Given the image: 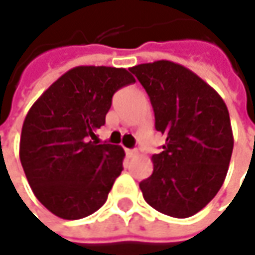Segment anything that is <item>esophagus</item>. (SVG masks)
Wrapping results in <instances>:
<instances>
[{"label":"esophagus","mask_w":255,"mask_h":255,"mask_svg":"<svg viewBox=\"0 0 255 255\" xmlns=\"http://www.w3.org/2000/svg\"><path fill=\"white\" fill-rule=\"evenodd\" d=\"M126 154H127V157H133L136 154V150H133V149H126Z\"/></svg>","instance_id":"34e87169"}]
</instances>
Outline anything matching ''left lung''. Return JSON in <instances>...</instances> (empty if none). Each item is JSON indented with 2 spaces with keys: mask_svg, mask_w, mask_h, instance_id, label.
Masks as SVG:
<instances>
[{
  "mask_svg": "<svg viewBox=\"0 0 255 255\" xmlns=\"http://www.w3.org/2000/svg\"><path fill=\"white\" fill-rule=\"evenodd\" d=\"M150 98L154 127L167 136L153 154V172L139 183L146 203L174 218H188L214 199L233 150L229 112L214 88L183 66L157 60L133 66Z\"/></svg>",
  "mask_w": 255,
  "mask_h": 255,
  "instance_id": "1",
  "label": "left lung"
}]
</instances>
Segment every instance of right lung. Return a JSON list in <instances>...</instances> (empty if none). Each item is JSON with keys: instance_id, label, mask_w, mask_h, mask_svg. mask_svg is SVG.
<instances>
[{"instance_id": "obj_1", "label": "right lung", "mask_w": 255, "mask_h": 255, "mask_svg": "<svg viewBox=\"0 0 255 255\" xmlns=\"http://www.w3.org/2000/svg\"><path fill=\"white\" fill-rule=\"evenodd\" d=\"M135 83L126 69L78 66L65 73L28 110L20 136V163L35 197L63 220L102 207L126 153L99 143L116 91Z\"/></svg>"}]
</instances>
